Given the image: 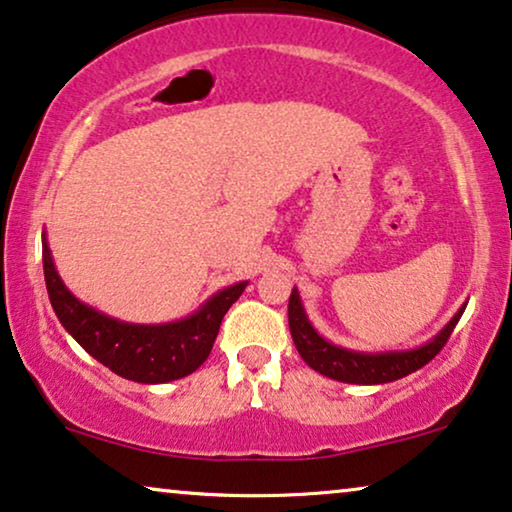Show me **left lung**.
<instances>
[{
    "label": "left lung",
    "instance_id": "1",
    "mask_svg": "<svg viewBox=\"0 0 512 512\" xmlns=\"http://www.w3.org/2000/svg\"><path fill=\"white\" fill-rule=\"evenodd\" d=\"M466 310V303L459 307L457 314L447 321L440 333L433 335L429 342L415 349H394V352H356L340 345L328 342L324 335L317 333L312 321L307 319V312L300 300V293L293 286L289 298V328L293 345L303 361L317 373L331 377V380L347 384H384L401 380V377L415 373L426 366L440 349L445 347L454 326Z\"/></svg>",
    "mask_w": 512,
    "mask_h": 512
}]
</instances>
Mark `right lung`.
<instances>
[{
	"label": "right lung",
	"mask_w": 512,
	"mask_h": 512,
	"mask_svg": "<svg viewBox=\"0 0 512 512\" xmlns=\"http://www.w3.org/2000/svg\"><path fill=\"white\" fill-rule=\"evenodd\" d=\"M41 247L48 298L65 331L111 373L142 384H163L195 373L212 352L223 314L249 284L216 291L193 314L170 324H128L81 303L55 270L46 233Z\"/></svg>",
	"instance_id": "1"
}]
</instances>
